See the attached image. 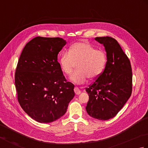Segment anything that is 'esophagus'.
<instances>
[{"label":"esophagus","mask_w":148,"mask_h":148,"mask_svg":"<svg viewBox=\"0 0 148 148\" xmlns=\"http://www.w3.org/2000/svg\"><path fill=\"white\" fill-rule=\"evenodd\" d=\"M74 90L75 94H76V95H79L80 93H81V90H80L79 88L78 87H74Z\"/></svg>","instance_id":"34e87169"}]
</instances>
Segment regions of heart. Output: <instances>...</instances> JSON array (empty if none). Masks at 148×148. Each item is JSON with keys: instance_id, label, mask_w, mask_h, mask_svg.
<instances>
[{"instance_id": "heart-1", "label": "heart", "mask_w": 148, "mask_h": 148, "mask_svg": "<svg viewBox=\"0 0 148 148\" xmlns=\"http://www.w3.org/2000/svg\"><path fill=\"white\" fill-rule=\"evenodd\" d=\"M106 55L103 50H96L86 42H77L71 45L68 52L61 55L59 63L64 74L69 75L77 65V69L71 75L72 82L82 84L87 78L94 80L100 76L106 64Z\"/></svg>"}]
</instances>
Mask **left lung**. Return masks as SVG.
<instances>
[{"label": "left lung", "instance_id": "obj_1", "mask_svg": "<svg viewBox=\"0 0 148 148\" xmlns=\"http://www.w3.org/2000/svg\"><path fill=\"white\" fill-rule=\"evenodd\" d=\"M95 39L105 47L107 61L100 76L85 88L89 96L86 111L95 119L107 120L116 116L131 95L132 69L116 39L109 36Z\"/></svg>", "mask_w": 148, "mask_h": 148}]
</instances>
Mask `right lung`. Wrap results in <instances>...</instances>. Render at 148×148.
Returning <instances> with one entry per match:
<instances>
[{
  "mask_svg": "<svg viewBox=\"0 0 148 148\" xmlns=\"http://www.w3.org/2000/svg\"><path fill=\"white\" fill-rule=\"evenodd\" d=\"M66 41L60 37H36L24 47L15 73L17 100L32 119L50 123L63 116L75 95L58 61Z\"/></svg>",
  "mask_w": 148,
  "mask_h": 148,
  "instance_id": "1",
  "label": "right lung"
}]
</instances>
